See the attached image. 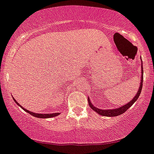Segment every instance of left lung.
<instances>
[{"mask_svg":"<svg viewBox=\"0 0 154 154\" xmlns=\"http://www.w3.org/2000/svg\"><path fill=\"white\" fill-rule=\"evenodd\" d=\"M143 66H142V70H141V80H140V85L139 87V91L137 92L135 97H133V99L132 101H130L129 102H128L126 105H124L116 109H99L94 107L93 105L91 102L90 101V98L88 97V104L90 105L91 109H92V110H94L95 112H97V114L101 115L103 116H108V117H115V116H118L119 115L123 114L124 112H126L128 109L130 108L132 105L134 104L135 101H137L139 96H140V93H141L142 88H143Z\"/></svg>","mask_w":154,"mask_h":154,"instance_id":"8db88e82","label":"left lung"}]
</instances>
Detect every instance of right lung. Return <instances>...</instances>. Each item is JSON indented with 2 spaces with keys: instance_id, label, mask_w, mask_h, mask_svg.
Masks as SVG:
<instances>
[{
  "instance_id": "right-lung-1",
  "label": "right lung",
  "mask_w": 154,
  "mask_h": 154,
  "mask_svg": "<svg viewBox=\"0 0 154 154\" xmlns=\"http://www.w3.org/2000/svg\"><path fill=\"white\" fill-rule=\"evenodd\" d=\"M13 99H14V101H15V103L18 105V106H20L21 108H22V109H23L25 111V112H28V113H29V114L32 115V116H33L34 117L40 118V119H48V118H53V117H55V116H59V115H60V113H58V112H57V113H51V114H38V113H35V112H29V110L24 109L23 107L21 106V105H20L17 102V101H15V99H14V97H13Z\"/></svg>"
}]
</instances>
